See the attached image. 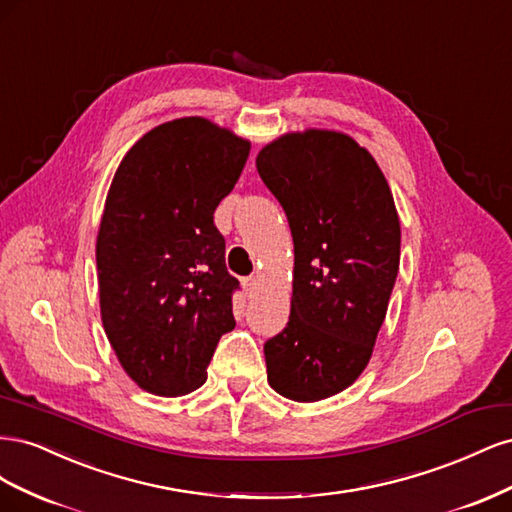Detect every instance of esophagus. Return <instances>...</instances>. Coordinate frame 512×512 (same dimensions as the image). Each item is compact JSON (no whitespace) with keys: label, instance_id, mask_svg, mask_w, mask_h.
<instances>
[{"label":"esophagus","instance_id":"1","mask_svg":"<svg viewBox=\"0 0 512 512\" xmlns=\"http://www.w3.org/2000/svg\"><path fill=\"white\" fill-rule=\"evenodd\" d=\"M243 288H245V292L252 297V294H254L256 288H258V277H256V275L245 277V280H243Z\"/></svg>","mask_w":512,"mask_h":512}]
</instances>
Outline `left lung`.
Instances as JSON below:
<instances>
[{
    "instance_id": "left-lung-1",
    "label": "left lung",
    "mask_w": 512,
    "mask_h": 512,
    "mask_svg": "<svg viewBox=\"0 0 512 512\" xmlns=\"http://www.w3.org/2000/svg\"><path fill=\"white\" fill-rule=\"evenodd\" d=\"M256 168L294 241L290 318L265 344L267 378L309 404L348 389L374 352L399 271L395 200L371 153L342 132L280 136Z\"/></svg>"
}]
</instances>
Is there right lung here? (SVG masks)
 I'll use <instances>...</instances> for the list:
<instances>
[{
    "mask_svg": "<svg viewBox=\"0 0 512 512\" xmlns=\"http://www.w3.org/2000/svg\"><path fill=\"white\" fill-rule=\"evenodd\" d=\"M250 141L203 117L147 132L121 160L96 243L100 314L121 367L141 389L177 397L207 380L235 329L226 241L213 224Z\"/></svg>",
    "mask_w": 512,
    "mask_h": 512,
    "instance_id": "right-lung-1",
    "label": "right lung"
}]
</instances>
